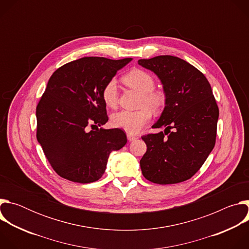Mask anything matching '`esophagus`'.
Wrapping results in <instances>:
<instances>
[{"label":"esophagus","mask_w":249,"mask_h":249,"mask_svg":"<svg viewBox=\"0 0 249 249\" xmlns=\"http://www.w3.org/2000/svg\"><path fill=\"white\" fill-rule=\"evenodd\" d=\"M127 139H128V141H129V142H132V141H135V140L137 139V136H135V135H132V134L128 133V134H127Z\"/></svg>","instance_id":"esophagus-1"}]
</instances>
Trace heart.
Segmentation results:
<instances>
[{"mask_svg": "<svg viewBox=\"0 0 249 249\" xmlns=\"http://www.w3.org/2000/svg\"><path fill=\"white\" fill-rule=\"evenodd\" d=\"M124 83L131 89L141 93L139 104L143 107L138 110H121L111 115V124L130 134L138 133L152 118V111L160 110L165 101L163 92L156 90L153 77L143 70H133L124 76ZM101 96L107 107H115L117 104L118 90L115 79L109 80L102 89Z\"/></svg>", "mask_w": 249, "mask_h": 249, "instance_id": "obj_1", "label": "heart"}]
</instances>
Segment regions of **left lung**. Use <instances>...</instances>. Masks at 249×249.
<instances>
[{
  "instance_id": "left-lung-1",
  "label": "left lung",
  "mask_w": 249,
  "mask_h": 249,
  "mask_svg": "<svg viewBox=\"0 0 249 249\" xmlns=\"http://www.w3.org/2000/svg\"><path fill=\"white\" fill-rule=\"evenodd\" d=\"M138 64L157 75L165 95L164 108L153 125L164 127V133L142 137L147 145L140 160L142 173L158 184L185 181L215 146L219 108L211 86L199 70L178 57L162 55Z\"/></svg>"
}]
</instances>
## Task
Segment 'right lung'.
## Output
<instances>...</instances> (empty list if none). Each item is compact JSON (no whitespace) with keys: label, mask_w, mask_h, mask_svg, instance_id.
Instances as JSON below:
<instances>
[{"label":"right lung","mask_w":249,"mask_h":249,"mask_svg":"<svg viewBox=\"0 0 249 249\" xmlns=\"http://www.w3.org/2000/svg\"><path fill=\"white\" fill-rule=\"evenodd\" d=\"M131 61L85 57L60 67L49 79L36 107V137L63 178L79 183L98 180L110 153L126 145L122 130L101 127L108 121L101 91Z\"/></svg>","instance_id":"1"}]
</instances>
